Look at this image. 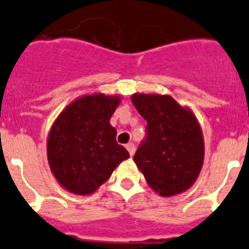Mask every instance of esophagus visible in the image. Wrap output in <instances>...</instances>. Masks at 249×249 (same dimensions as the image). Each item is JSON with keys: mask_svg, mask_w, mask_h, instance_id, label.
<instances>
[{"mask_svg": "<svg viewBox=\"0 0 249 249\" xmlns=\"http://www.w3.org/2000/svg\"><path fill=\"white\" fill-rule=\"evenodd\" d=\"M126 148H127V151H128V152H129V156H133V155H135L136 147H135V145H133L132 142H129V143H127Z\"/></svg>", "mask_w": 249, "mask_h": 249, "instance_id": "34e87169", "label": "esophagus"}]
</instances>
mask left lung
<instances>
[{"instance_id": "8db88e82", "label": "left lung", "mask_w": 249, "mask_h": 249, "mask_svg": "<svg viewBox=\"0 0 249 249\" xmlns=\"http://www.w3.org/2000/svg\"><path fill=\"white\" fill-rule=\"evenodd\" d=\"M132 103L147 122L133 161L162 196L185 191L199 176L204 160L203 135L194 114L170 95L133 94Z\"/></svg>"}]
</instances>
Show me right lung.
Wrapping results in <instances>:
<instances>
[{
  "label": "right lung",
  "instance_id": "obj_1",
  "mask_svg": "<svg viewBox=\"0 0 249 249\" xmlns=\"http://www.w3.org/2000/svg\"><path fill=\"white\" fill-rule=\"evenodd\" d=\"M118 104V97L84 95L55 121L48 140V160L67 190L92 194L129 157L128 151L117 143V131L109 123Z\"/></svg>",
  "mask_w": 249,
  "mask_h": 249
}]
</instances>
